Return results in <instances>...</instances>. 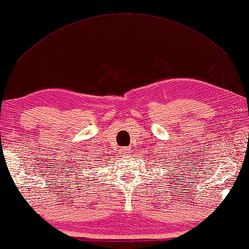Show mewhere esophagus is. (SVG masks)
Returning a JSON list of instances; mask_svg holds the SVG:
<instances>
[{
  "mask_svg": "<svg viewBox=\"0 0 249 249\" xmlns=\"http://www.w3.org/2000/svg\"><path fill=\"white\" fill-rule=\"evenodd\" d=\"M127 153H128V150L127 149L122 150V154H127Z\"/></svg>",
  "mask_w": 249,
  "mask_h": 249,
  "instance_id": "esophagus-1",
  "label": "esophagus"
}]
</instances>
